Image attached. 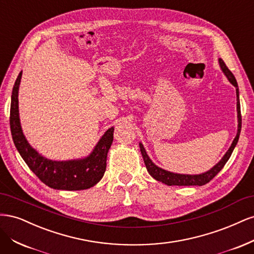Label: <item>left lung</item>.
Listing matches in <instances>:
<instances>
[{"instance_id":"8db88e82","label":"left lung","mask_w":254,"mask_h":254,"mask_svg":"<svg viewBox=\"0 0 254 254\" xmlns=\"http://www.w3.org/2000/svg\"><path fill=\"white\" fill-rule=\"evenodd\" d=\"M219 64H220L222 72L225 73V75L227 76V78L229 79V81L231 82L233 86L236 88L237 118H238L237 134L235 136V139L233 140L232 145L230 146V148L226 152V155L224 156V158H222L213 168H211L209 172H206L204 174H200V175H181V174H174V173L162 170V168H160V167H158L157 165L152 163V161L149 159V157L147 156V153H146V150L143 147V145L140 143L141 153L143 156L144 163L146 165V168H147L148 173L156 180L162 182V183H165L166 186H179V187H188V186H199V187H201V186H204V184H206L207 182H210L214 178V177L216 176L222 170V168H224V166L228 162V160L230 159V157H231V155H232L235 145L238 142V137H240L241 129H242V114H241V104H240V95H238L237 82H236L234 75L232 74L231 71L229 70L228 66L224 63V60L219 59Z\"/></svg>"}]
</instances>
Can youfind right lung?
<instances>
[{
	"label": "right lung",
	"mask_w": 254,
	"mask_h": 254,
	"mask_svg": "<svg viewBox=\"0 0 254 254\" xmlns=\"http://www.w3.org/2000/svg\"><path fill=\"white\" fill-rule=\"evenodd\" d=\"M22 72L14 82L11 94L9 124L14 145L38 178L44 184L55 190H79L90 189L103 178L106 171L107 153L113 141V130L109 128L87 158L71 161H52L39 155L30 146L22 132L19 119L18 91Z\"/></svg>",
	"instance_id": "add662e5"
}]
</instances>
